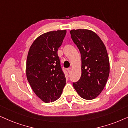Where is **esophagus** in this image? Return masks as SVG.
<instances>
[{
    "label": "esophagus",
    "mask_w": 128,
    "mask_h": 128,
    "mask_svg": "<svg viewBox=\"0 0 128 128\" xmlns=\"http://www.w3.org/2000/svg\"><path fill=\"white\" fill-rule=\"evenodd\" d=\"M67 71H68V73H69V74H70L71 72H72V68H71V67L68 68H67Z\"/></svg>",
    "instance_id": "34e87169"
}]
</instances>
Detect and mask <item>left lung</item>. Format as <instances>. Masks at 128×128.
Wrapping results in <instances>:
<instances>
[{"label":"left lung","instance_id":"8db88e82","mask_svg":"<svg viewBox=\"0 0 128 128\" xmlns=\"http://www.w3.org/2000/svg\"><path fill=\"white\" fill-rule=\"evenodd\" d=\"M70 34L82 56V76L72 85L82 98L93 99L103 90L109 77V60L106 46L92 30H73Z\"/></svg>","mask_w":128,"mask_h":128}]
</instances>
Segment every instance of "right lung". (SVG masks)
Listing matches in <instances>:
<instances>
[{"mask_svg": "<svg viewBox=\"0 0 128 128\" xmlns=\"http://www.w3.org/2000/svg\"><path fill=\"white\" fill-rule=\"evenodd\" d=\"M66 30L46 32L35 40L29 50L26 77L36 95L45 103L60 97L66 78L58 56Z\"/></svg>", "mask_w": 128, "mask_h": 128, "instance_id": "right-lung-1", "label": "right lung"}]
</instances>
